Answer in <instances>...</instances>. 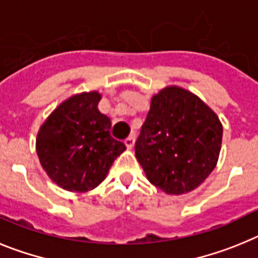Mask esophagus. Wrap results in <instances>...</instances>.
I'll list each match as a JSON object with an SVG mask.
<instances>
[{
	"label": "esophagus",
	"instance_id": "esophagus-1",
	"mask_svg": "<svg viewBox=\"0 0 258 258\" xmlns=\"http://www.w3.org/2000/svg\"><path fill=\"white\" fill-rule=\"evenodd\" d=\"M124 144H126V147L128 148V149H132V148H134V145H135V138H134V136H130V138H127L126 140H124Z\"/></svg>",
	"mask_w": 258,
	"mask_h": 258
}]
</instances>
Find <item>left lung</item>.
I'll list each match as a JSON object with an SVG mask.
<instances>
[{"label": "left lung", "instance_id": "1", "mask_svg": "<svg viewBox=\"0 0 258 258\" xmlns=\"http://www.w3.org/2000/svg\"><path fill=\"white\" fill-rule=\"evenodd\" d=\"M222 134L218 116L200 98L167 87L152 97L136 158L152 184L169 195L187 194L216 167Z\"/></svg>", "mask_w": 258, "mask_h": 258}]
</instances>
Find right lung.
Here are the masks:
<instances>
[{
    "mask_svg": "<svg viewBox=\"0 0 258 258\" xmlns=\"http://www.w3.org/2000/svg\"><path fill=\"white\" fill-rule=\"evenodd\" d=\"M100 100L97 92L70 97L49 115L36 139L42 169L67 191L97 187L126 149L110 135V119L97 109Z\"/></svg>",
    "mask_w": 258,
    "mask_h": 258,
    "instance_id": "obj_1",
    "label": "right lung"
}]
</instances>
